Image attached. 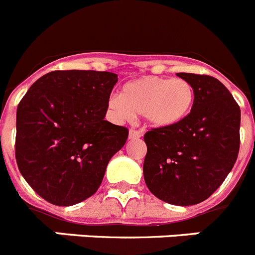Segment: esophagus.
<instances>
[{"label": "esophagus", "instance_id": "obj_1", "mask_svg": "<svg viewBox=\"0 0 255 255\" xmlns=\"http://www.w3.org/2000/svg\"><path fill=\"white\" fill-rule=\"evenodd\" d=\"M141 136V132L137 131V130L135 129H130L129 131V139H139V137Z\"/></svg>", "mask_w": 255, "mask_h": 255}]
</instances>
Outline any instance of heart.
<instances>
[{
  "label": "heart",
  "instance_id": "b5f03b06",
  "mask_svg": "<svg viewBox=\"0 0 255 255\" xmlns=\"http://www.w3.org/2000/svg\"><path fill=\"white\" fill-rule=\"evenodd\" d=\"M195 104V88L183 78L144 76L123 86L120 97L114 96L109 107L123 120L143 115L156 129H168L190 115Z\"/></svg>",
  "mask_w": 255,
  "mask_h": 255
}]
</instances>
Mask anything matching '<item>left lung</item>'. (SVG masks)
Here are the masks:
<instances>
[{
  "mask_svg": "<svg viewBox=\"0 0 255 255\" xmlns=\"http://www.w3.org/2000/svg\"><path fill=\"white\" fill-rule=\"evenodd\" d=\"M195 88V104L181 124L144 135V179L159 200L190 206L207 200L237 162L240 107L219 79L177 73Z\"/></svg>",
  "mask_w": 255,
  "mask_h": 255,
  "instance_id": "8db88e82",
  "label": "left lung"
}]
</instances>
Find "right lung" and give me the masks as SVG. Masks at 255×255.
Listing matches in <instances>:
<instances>
[{"label":"right lung","instance_id":"add662e5","mask_svg":"<svg viewBox=\"0 0 255 255\" xmlns=\"http://www.w3.org/2000/svg\"><path fill=\"white\" fill-rule=\"evenodd\" d=\"M118 74L54 71L32 83L16 114L15 156L32 190L72 206L99 190L129 130L105 120Z\"/></svg>","mask_w":255,"mask_h":255}]
</instances>
